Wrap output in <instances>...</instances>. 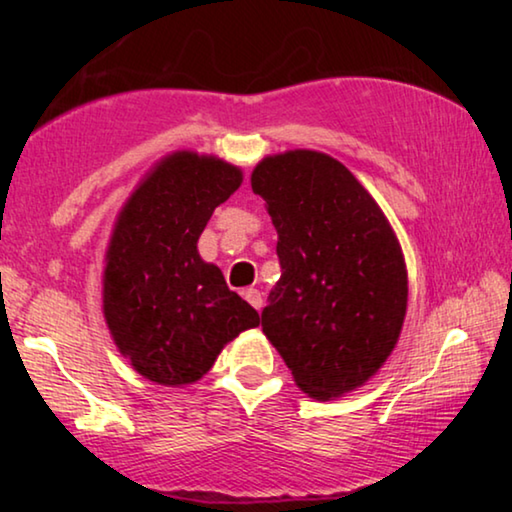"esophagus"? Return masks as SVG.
Instances as JSON below:
<instances>
[{"label": "esophagus", "mask_w": 512, "mask_h": 512, "mask_svg": "<svg viewBox=\"0 0 512 512\" xmlns=\"http://www.w3.org/2000/svg\"><path fill=\"white\" fill-rule=\"evenodd\" d=\"M242 296H244V300H247V303H249L251 307H254V310H261V307H263L261 291L254 289V286H251V289H244Z\"/></svg>", "instance_id": "1"}]
</instances>
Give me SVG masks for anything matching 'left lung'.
<instances>
[{
    "label": "left lung",
    "instance_id": "obj_1",
    "mask_svg": "<svg viewBox=\"0 0 512 512\" xmlns=\"http://www.w3.org/2000/svg\"><path fill=\"white\" fill-rule=\"evenodd\" d=\"M277 230L282 277L261 314L293 382L317 401L363 387L394 352L408 270L391 223L340 160L312 149L251 172Z\"/></svg>",
    "mask_w": 512,
    "mask_h": 512
}]
</instances>
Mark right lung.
Here are the masks:
<instances>
[{"instance_id": "add662e5", "label": "right lung", "mask_w": 512, "mask_h": 512, "mask_svg": "<svg viewBox=\"0 0 512 512\" xmlns=\"http://www.w3.org/2000/svg\"><path fill=\"white\" fill-rule=\"evenodd\" d=\"M242 170L212 153L172 151L125 200L102 272V312L130 366L163 387L209 373L223 347L261 317L202 261L198 240Z\"/></svg>"}]
</instances>
